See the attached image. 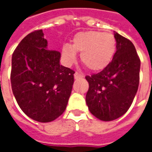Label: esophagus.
Segmentation results:
<instances>
[{
    "label": "esophagus",
    "mask_w": 152,
    "mask_h": 152,
    "mask_svg": "<svg viewBox=\"0 0 152 152\" xmlns=\"http://www.w3.org/2000/svg\"><path fill=\"white\" fill-rule=\"evenodd\" d=\"M74 77H75V79H80V78H83L84 76H83L82 74H80L78 72H75L74 74Z\"/></svg>",
    "instance_id": "esophagus-1"
}]
</instances>
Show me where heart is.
<instances>
[{"instance_id": "obj_1", "label": "heart", "mask_w": 152, "mask_h": 152, "mask_svg": "<svg viewBox=\"0 0 152 152\" xmlns=\"http://www.w3.org/2000/svg\"><path fill=\"white\" fill-rule=\"evenodd\" d=\"M116 51V40L112 33L98 31L79 32L73 37L72 44H65L62 53L67 63L80 53L82 63L91 71H100L108 66Z\"/></svg>"}]
</instances>
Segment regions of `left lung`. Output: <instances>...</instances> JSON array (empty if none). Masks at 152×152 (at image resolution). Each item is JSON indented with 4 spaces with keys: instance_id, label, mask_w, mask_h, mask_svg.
Listing matches in <instances>:
<instances>
[{
    "instance_id": "obj_1",
    "label": "left lung",
    "mask_w": 152,
    "mask_h": 152,
    "mask_svg": "<svg viewBox=\"0 0 152 152\" xmlns=\"http://www.w3.org/2000/svg\"><path fill=\"white\" fill-rule=\"evenodd\" d=\"M114 37L116 51L112 62L102 72L86 76L87 106L103 121H114L127 112L139 85L141 62L134 44L117 32Z\"/></svg>"
}]
</instances>
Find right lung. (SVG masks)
Returning <instances> with one entry per match:
<instances>
[{"instance_id":"right-lung-1","label":"right lung","mask_w":152,"mask_h":152,"mask_svg":"<svg viewBox=\"0 0 152 152\" xmlns=\"http://www.w3.org/2000/svg\"><path fill=\"white\" fill-rule=\"evenodd\" d=\"M42 30L26 36L12 55L13 94L23 112L46 123L63 114L74 83L73 70L60 65L61 53L47 49Z\"/></svg>"}]
</instances>
